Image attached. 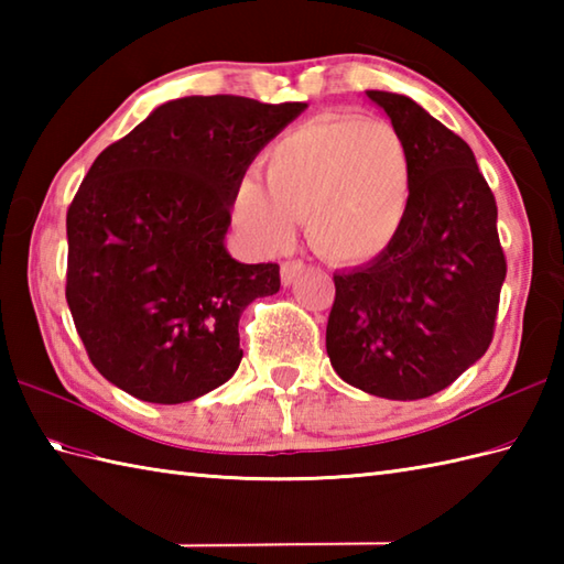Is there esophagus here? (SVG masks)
<instances>
[{"instance_id":"1","label":"esophagus","mask_w":564,"mask_h":564,"mask_svg":"<svg viewBox=\"0 0 564 564\" xmlns=\"http://www.w3.org/2000/svg\"><path fill=\"white\" fill-rule=\"evenodd\" d=\"M303 271H305L303 261H283L281 263V283L293 285L297 279H301Z\"/></svg>"}]
</instances>
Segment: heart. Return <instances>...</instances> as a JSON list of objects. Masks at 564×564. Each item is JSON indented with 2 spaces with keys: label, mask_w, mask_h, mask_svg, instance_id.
Masks as SVG:
<instances>
[{
  "label": "heart",
  "mask_w": 564,
  "mask_h": 564,
  "mask_svg": "<svg viewBox=\"0 0 564 564\" xmlns=\"http://www.w3.org/2000/svg\"><path fill=\"white\" fill-rule=\"evenodd\" d=\"M263 176L239 178L230 213L247 242L273 254L293 242L297 220L334 263L378 259L412 208L414 162L386 121L327 113L295 126L263 158Z\"/></svg>",
  "instance_id": "heart-1"
}]
</instances>
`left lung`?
<instances>
[{"label":"left lung","mask_w":564,"mask_h":564,"mask_svg":"<svg viewBox=\"0 0 564 564\" xmlns=\"http://www.w3.org/2000/svg\"><path fill=\"white\" fill-rule=\"evenodd\" d=\"M406 140L412 208L373 261L334 273L327 354L341 380L386 400H422L489 349L507 259L497 203L475 154L410 97L368 89Z\"/></svg>","instance_id":"obj_1"}]
</instances>
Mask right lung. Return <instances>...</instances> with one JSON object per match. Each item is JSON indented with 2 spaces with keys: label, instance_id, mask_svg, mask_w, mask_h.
<instances>
[{
  "label": "right lung",
  "instance_id": "right-lung-1",
  "mask_svg": "<svg viewBox=\"0 0 564 564\" xmlns=\"http://www.w3.org/2000/svg\"><path fill=\"white\" fill-rule=\"evenodd\" d=\"M307 104L184 97L106 148L67 210V305L94 368L142 402L178 404L235 376L239 317L279 293V263L225 235L249 164Z\"/></svg>",
  "mask_w": 564,
  "mask_h": 564
}]
</instances>
